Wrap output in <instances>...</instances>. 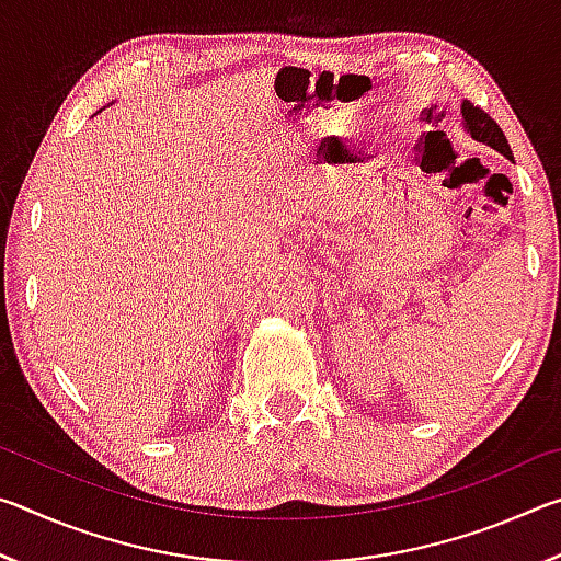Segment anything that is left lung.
I'll return each instance as SVG.
<instances>
[{"mask_svg": "<svg viewBox=\"0 0 561 561\" xmlns=\"http://www.w3.org/2000/svg\"><path fill=\"white\" fill-rule=\"evenodd\" d=\"M460 113H462V128L470 133L472 140H478V144H485L492 150H497V153H502V156L512 160V150H510L505 133H502V128L488 116L485 111L472 106L470 101H462Z\"/></svg>", "mask_w": 561, "mask_h": 561, "instance_id": "1", "label": "left lung"}]
</instances>
